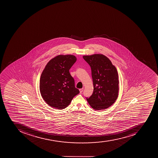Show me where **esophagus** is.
<instances>
[{"instance_id": "esophagus-1", "label": "esophagus", "mask_w": 158, "mask_h": 158, "mask_svg": "<svg viewBox=\"0 0 158 158\" xmlns=\"http://www.w3.org/2000/svg\"><path fill=\"white\" fill-rule=\"evenodd\" d=\"M83 88H81V89H80V93H81L82 92H83Z\"/></svg>"}]
</instances>
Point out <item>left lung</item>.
Instances as JSON below:
<instances>
[{"label":"left lung","instance_id":"8db88e82","mask_svg":"<svg viewBox=\"0 0 158 158\" xmlns=\"http://www.w3.org/2000/svg\"><path fill=\"white\" fill-rule=\"evenodd\" d=\"M90 66L93 92L87 102L95 110L106 109L115 102L118 95V77L117 69L109 59L102 54L83 56Z\"/></svg>","mask_w":158,"mask_h":158}]
</instances>
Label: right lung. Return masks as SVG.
I'll use <instances>...</instances> for the list:
<instances>
[{
  "mask_svg": "<svg viewBox=\"0 0 158 158\" xmlns=\"http://www.w3.org/2000/svg\"><path fill=\"white\" fill-rule=\"evenodd\" d=\"M76 61L74 55H60L50 60L45 66L40 78V89L50 106L64 109L80 93L69 72Z\"/></svg>",
  "mask_w": 158,
  "mask_h": 158,
  "instance_id": "add662e5",
  "label": "right lung"
}]
</instances>
